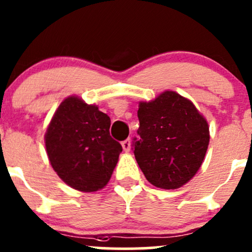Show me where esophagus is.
Listing matches in <instances>:
<instances>
[{"instance_id":"obj_1","label":"esophagus","mask_w":252,"mask_h":252,"mask_svg":"<svg viewBox=\"0 0 252 252\" xmlns=\"http://www.w3.org/2000/svg\"><path fill=\"white\" fill-rule=\"evenodd\" d=\"M121 145H123V149H124V151L128 152L129 150H131V140H129V139H126V140H124L123 143H121Z\"/></svg>"}]
</instances>
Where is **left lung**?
<instances>
[{"instance_id":"obj_1","label":"left lung","mask_w":252,"mask_h":252,"mask_svg":"<svg viewBox=\"0 0 252 252\" xmlns=\"http://www.w3.org/2000/svg\"><path fill=\"white\" fill-rule=\"evenodd\" d=\"M138 119L133 154L146 180L157 188L177 189L193 179L210 143V127L193 102L166 90L140 102Z\"/></svg>"}]
</instances>
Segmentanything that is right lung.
<instances>
[{
    "instance_id": "add662e5",
    "label": "right lung",
    "mask_w": 252,
    "mask_h": 252,
    "mask_svg": "<svg viewBox=\"0 0 252 252\" xmlns=\"http://www.w3.org/2000/svg\"><path fill=\"white\" fill-rule=\"evenodd\" d=\"M109 127L108 115L77 96L59 104L47 127L45 145L53 170L67 186L92 193L108 183L123 151Z\"/></svg>"
}]
</instances>
